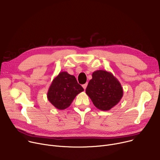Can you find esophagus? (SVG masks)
I'll list each match as a JSON object with an SVG mask.
<instances>
[{
    "instance_id": "esophagus-1",
    "label": "esophagus",
    "mask_w": 160,
    "mask_h": 160,
    "mask_svg": "<svg viewBox=\"0 0 160 160\" xmlns=\"http://www.w3.org/2000/svg\"><path fill=\"white\" fill-rule=\"evenodd\" d=\"M87 86H88V83H85V84H83V85H82V87H83V89H86V88H87Z\"/></svg>"
}]
</instances>
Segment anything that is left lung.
<instances>
[{
  "label": "left lung",
  "mask_w": 160,
  "mask_h": 160,
  "mask_svg": "<svg viewBox=\"0 0 160 160\" xmlns=\"http://www.w3.org/2000/svg\"><path fill=\"white\" fill-rule=\"evenodd\" d=\"M86 93L98 110L108 111L120 102L123 89L112 72L97 70L92 74Z\"/></svg>",
  "instance_id": "8db88e82"
}]
</instances>
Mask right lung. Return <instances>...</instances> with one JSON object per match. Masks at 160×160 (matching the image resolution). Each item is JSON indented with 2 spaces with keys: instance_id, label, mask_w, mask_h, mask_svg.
<instances>
[{
  "instance_id": "1",
  "label": "right lung",
  "mask_w": 160,
  "mask_h": 160,
  "mask_svg": "<svg viewBox=\"0 0 160 160\" xmlns=\"http://www.w3.org/2000/svg\"><path fill=\"white\" fill-rule=\"evenodd\" d=\"M83 91L74 76L62 71L53 79L47 92V98L56 108L65 110Z\"/></svg>"
}]
</instances>
